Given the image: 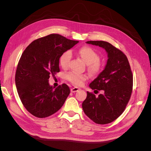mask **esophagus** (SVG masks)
I'll list each match as a JSON object with an SVG mask.
<instances>
[{
  "mask_svg": "<svg viewBox=\"0 0 151 151\" xmlns=\"http://www.w3.org/2000/svg\"><path fill=\"white\" fill-rule=\"evenodd\" d=\"M79 90H80V88H77V87H74V88H72L70 89L72 93H76V92H77V91H78Z\"/></svg>",
  "mask_w": 151,
  "mask_h": 151,
  "instance_id": "34e87169",
  "label": "esophagus"
}]
</instances>
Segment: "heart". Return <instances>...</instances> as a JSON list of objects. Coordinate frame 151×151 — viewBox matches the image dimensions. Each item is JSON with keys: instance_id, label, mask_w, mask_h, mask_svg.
<instances>
[{"instance_id": "heart-1", "label": "heart", "mask_w": 151, "mask_h": 151, "mask_svg": "<svg viewBox=\"0 0 151 151\" xmlns=\"http://www.w3.org/2000/svg\"><path fill=\"white\" fill-rule=\"evenodd\" d=\"M79 56L82 58L86 64L89 72L93 74H97L101 71L102 65L99 61V54L95 50L89 46L81 47L77 52ZM71 58V53L70 51L63 52L59 58L60 65L62 68H67ZM65 78L73 84L81 86L83 82L88 79V76L85 74H79L77 73L70 72L66 74Z\"/></svg>"}]
</instances>
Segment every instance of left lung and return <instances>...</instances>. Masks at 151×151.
I'll list each match as a JSON object with an SVG mask.
<instances>
[{
  "label": "left lung",
  "mask_w": 151,
  "mask_h": 151,
  "mask_svg": "<svg viewBox=\"0 0 151 151\" xmlns=\"http://www.w3.org/2000/svg\"><path fill=\"white\" fill-rule=\"evenodd\" d=\"M86 43L104 48L108 58L104 70L89 84L92 89L103 90L104 93L96 97L88 91L82 106L84 113L94 122L107 124L124 111L132 92L133 75L128 58L121 50L104 41Z\"/></svg>",
  "instance_id": "left-lung-1"
}]
</instances>
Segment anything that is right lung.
<instances>
[{
    "instance_id": "right-lung-1",
    "label": "right lung",
    "mask_w": 151,
    "mask_h": 151,
    "mask_svg": "<svg viewBox=\"0 0 151 151\" xmlns=\"http://www.w3.org/2000/svg\"><path fill=\"white\" fill-rule=\"evenodd\" d=\"M78 42L51 34L33 41L24 50L18 62L15 82L21 101L31 115L46 118L64 104L70 94L68 86L63 84L54 89L48 79L60 72L61 55Z\"/></svg>"
}]
</instances>
